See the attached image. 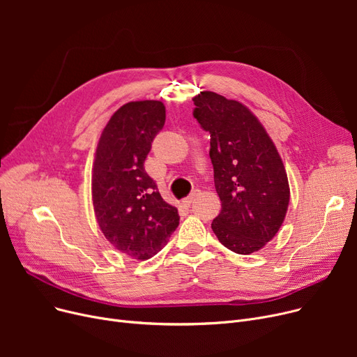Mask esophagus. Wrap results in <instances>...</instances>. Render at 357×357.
<instances>
[{
	"label": "esophagus",
	"mask_w": 357,
	"mask_h": 357,
	"mask_svg": "<svg viewBox=\"0 0 357 357\" xmlns=\"http://www.w3.org/2000/svg\"><path fill=\"white\" fill-rule=\"evenodd\" d=\"M194 199H195V192H192L190 197H186L182 202H183L185 205H188V207H190V205L194 202Z\"/></svg>",
	"instance_id": "1"
}]
</instances>
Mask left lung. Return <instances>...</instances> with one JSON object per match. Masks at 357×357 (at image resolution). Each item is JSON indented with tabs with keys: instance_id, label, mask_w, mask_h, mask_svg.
Returning a JSON list of instances; mask_svg holds the SVG:
<instances>
[{
	"instance_id": "left-lung-1",
	"label": "left lung",
	"mask_w": 357,
	"mask_h": 357,
	"mask_svg": "<svg viewBox=\"0 0 357 357\" xmlns=\"http://www.w3.org/2000/svg\"><path fill=\"white\" fill-rule=\"evenodd\" d=\"M194 117L208 131L221 211L211 229L234 253L260 250L280 229L289 204L285 167L266 130L238 101L204 91Z\"/></svg>"
}]
</instances>
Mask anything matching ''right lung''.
<instances>
[{"mask_svg": "<svg viewBox=\"0 0 357 357\" xmlns=\"http://www.w3.org/2000/svg\"><path fill=\"white\" fill-rule=\"evenodd\" d=\"M166 119L160 101L119 108L98 142L92 201L100 229L117 250L146 260L163 249L179 226L178 210L163 201L144 160Z\"/></svg>", "mask_w": 357, "mask_h": 357, "instance_id": "add662e5", "label": "right lung"}]
</instances>
